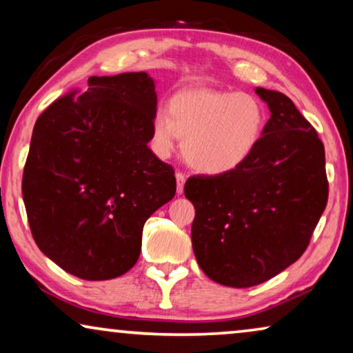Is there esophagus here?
Instances as JSON below:
<instances>
[{
  "label": "esophagus",
  "instance_id": "34e87169",
  "mask_svg": "<svg viewBox=\"0 0 353 353\" xmlns=\"http://www.w3.org/2000/svg\"><path fill=\"white\" fill-rule=\"evenodd\" d=\"M175 176H176V192H178V194H181L183 188H185L186 176H185V173H181V172H176Z\"/></svg>",
  "mask_w": 353,
  "mask_h": 353
}]
</instances>
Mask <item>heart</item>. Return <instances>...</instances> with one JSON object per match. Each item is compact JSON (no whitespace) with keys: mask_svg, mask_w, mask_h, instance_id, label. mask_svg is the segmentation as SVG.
<instances>
[{"mask_svg":"<svg viewBox=\"0 0 353 353\" xmlns=\"http://www.w3.org/2000/svg\"><path fill=\"white\" fill-rule=\"evenodd\" d=\"M267 109L250 93L210 88L183 90L172 96L168 112L159 109L151 120V148L161 159L183 152L197 172L226 175L254 156L262 141Z\"/></svg>","mask_w":353,"mask_h":353,"instance_id":"b5f03b06","label":"heart"}]
</instances>
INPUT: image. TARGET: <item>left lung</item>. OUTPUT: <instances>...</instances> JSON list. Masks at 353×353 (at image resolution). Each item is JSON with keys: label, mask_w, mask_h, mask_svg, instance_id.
Here are the masks:
<instances>
[{"label": "left lung", "mask_w": 353, "mask_h": 353, "mask_svg": "<svg viewBox=\"0 0 353 353\" xmlns=\"http://www.w3.org/2000/svg\"><path fill=\"white\" fill-rule=\"evenodd\" d=\"M270 109L257 151L238 170L191 176L192 250L212 281L250 288L301 259L327 202L325 146L286 94L255 88Z\"/></svg>", "instance_id": "obj_1"}]
</instances>
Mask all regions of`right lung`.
Returning a JSON list of instances; mask_svg holds the SVG:
<instances>
[{"instance_id":"add662e5","label":"right lung","mask_w":353,"mask_h":353,"mask_svg":"<svg viewBox=\"0 0 353 353\" xmlns=\"http://www.w3.org/2000/svg\"><path fill=\"white\" fill-rule=\"evenodd\" d=\"M157 110L146 72L90 77L33 127L22 178L32 236L43 254L88 281L127 273L143 226L173 199L175 172L148 143Z\"/></svg>"}]
</instances>
